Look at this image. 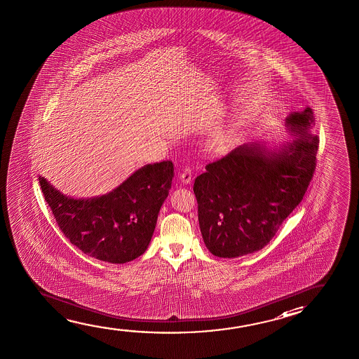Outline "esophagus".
<instances>
[{"mask_svg":"<svg viewBox=\"0 0 359 359\" xmlns=\"http://www.w3.org/2000/svg\"><path fill=\"white\" fill-rule=\"evenodd\" d=\"M180 179L184 184H190L193 180V170L190 166H185L180 174Z\"/></svg>","mask_w":359,"mask_h":359,"instance_id":"esophagus-1","label":"esophagus"}]
</instances>
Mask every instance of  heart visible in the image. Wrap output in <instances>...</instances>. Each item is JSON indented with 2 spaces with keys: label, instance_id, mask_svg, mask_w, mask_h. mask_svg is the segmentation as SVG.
<instances>
[{
  "label": "heart",
  "instance_id": "b5f03b06",
  "mask_svg": "<svg viewBox=\"0 0 359 359\" xmlns=\"http://www.w3.org/2000/svg\"><path fill=\"white\" fill-rule=\"evenodd\" d=\"M229 135H227V132H224V130H221L216 135V138H215V144L216 146L224 147L226 144H229Z\"/></svg>",
  "mask_w": 359,
  "mask_h": 359
}]
</instances>
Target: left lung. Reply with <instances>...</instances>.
Returning <instances> with one entry per match:
<instances>
[{
  "label": "left lung",
  "instance_id": "left-lung-1",
  "mask_svg": "<svg viewBox=\"0 0 359 359\" xmlns=\"http://www.w3.org/2000/svg\"><path fill=\"white\" fill-rule=\"evenodd\" d=\"M313 122L310 107L292 112L286 126L297 140L280 151L243 144L195 179L198 224L213 255L237 258L262 250L302 203L316 169Z\"/></svg>",
  "mask_w": 359,
  "mask_h": 359
}]
</instances>
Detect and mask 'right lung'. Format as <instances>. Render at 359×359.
I'll list each match as a JSON object with an SVG mask.
<instances>
[{"instance_id":"1","label":"right lung","mask_w":359,"mask_h":359,"mask_svg":"<svg viewBox=\"0 0 359 359\" xmlns=\"http://www.w3.org/2000/svg\"><path fill=\"white\" fill-rule=\"evenodd\" d=\"M172 177V161L148 164L111 193L86 200L69 198L44 177L38 179L59 229L72 245L96 259L123 264L148 248Z\"/></svg>"}]
</instances>
